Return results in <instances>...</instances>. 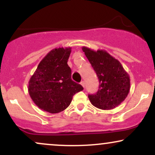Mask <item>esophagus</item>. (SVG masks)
Instances as JSON below:
<instances>
[{
    "mask_svg": "<svg viewBox=\"0 0 155 155\" xmlns=\"http://www.w3.org/2000/svg\"><path fill=\"white\" fill-rule=\"evenodd\" d=\"M80 84H81V86H82L84 88V85H85V84H84V81H81V83H80Z\"/></svg>",
    "mask_w": 155,
    "mask_h": 155,
    "instance_id": "1",
    "label": "esophagus"
}]
</instances>
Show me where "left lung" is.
<instances>
[{
    "label": "left lung",
    "instance_id": "obj_1",
    "mask_svg": "<svg viewBox=\"0 0 155 155\" xmlns=\"http://www.w3.org/2000/svg\"><path fill=\"white\" fill-rule=\"evenodd\" d=\"M99 79V90L89 95L91 104L96 108L111 110L117 107L127 97L130 89V79L121 63L104 49L97 51L82 47Z\"/></svg>",
    "mask_w": 155,
    "mask_h": 155
}]
</instances>
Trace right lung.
I'll return each instance as SVG.
<instances>
[{"instance_id":"1","label":"right lung","mask_w":155,"mask_h":155,"mask_svg":"<svg viewBox=\"0 0 155 155\" xmlns=\"http://www.w3.org/2000/svg\"><path fill=\"white\" fill-rule=\"evenodd\" d=\"M71 47L51 49L41 60L28 82V93L39 108L51 114L64 111L76 92L83 90L72 81L68 60Z\"/></svg>"}]
</instances>
